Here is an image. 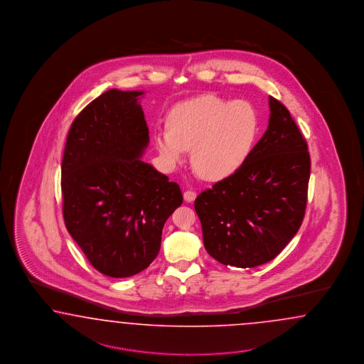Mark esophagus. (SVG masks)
<instances>
[{
	"label": "esophagus",
	"mask_w": 364,
	"mask_h": 364,
	"mask_svg": "<svg viewBox=\"0 0 364 364\" xmlns=\"http://www.w3.org/2000/svg\"><path fill=\"white\" fill-rule=\"evenodd\" d=\"M183 196H184V200H186L187 203H192V201L196 198V192H195V191H189V189H188V191L184 192V195H183Z\"/></svg>",
	"instance_id": "esophagus-1"
}]
</instances>
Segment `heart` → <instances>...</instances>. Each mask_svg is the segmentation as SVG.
<instances>
[{"mask_svg":"<svg viewBox=\"0 0 364 364\" xmlns=\"http://www.w3.org/2000/svg\"><path fill=\"white\" fill-rule=\"evenodd\" d=\"M168 129L156 133L159 152L169 163L180 161L192 148V164L208 180L231 176L254 149L260 117L245 100L203 95L177 104Z\"/></svg>","mask_w":364,"mask_h":364,"instance_id":"obj_1","label":"heart"}]
</instances>
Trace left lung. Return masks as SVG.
Wrapping results in <instances>:
<instances>
[{
	"instance_id": "1",
	"label": "left lung",
	"mask_w": 364,
	"mask_h": 364,
	"mask_svg": "<svg viewBox=\"0 0 364 364\" xmlns=\"http://www.w3.org/2000/svg\"><path fill=\"white\" fill-rule=\"evenodd\" d=\"M269 120L247 161L195 200L207 252L221 264L272 260L299 231L309 191V146L286 107L269 96Z\"/></svg>"
}]
</instances>
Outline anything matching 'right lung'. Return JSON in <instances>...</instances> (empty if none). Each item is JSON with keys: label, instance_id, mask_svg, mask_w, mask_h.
I'll list each match as a JSON object with an SVG mask.
<instances>
[{"label": "right lung", "instance_id": "add662e5", "mask_svg": "<svg viewBox=\"0 0 364 364\" xmlns=\"http://www.w3.org/2000/svg\"><path fill=\"white\" fill-rule=\"evenodd\" d=\"M143 90L109 89L72 124L61 166L66 230L99 272L129 277L156 259L176 183L141 160L149 131Z\"/></svg>", "mask_w": 364, "mask_h": 364}]
</instances>
